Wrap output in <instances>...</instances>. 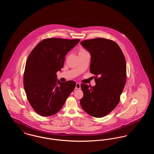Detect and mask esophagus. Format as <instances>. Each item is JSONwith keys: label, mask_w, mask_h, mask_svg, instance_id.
<instances>
[{"label": "esophagus", "mask_w": 154, "mask_h": 154, "mask_svg": "<svg viewBox=\"0 0 154 154\" xmlns=\"http://www.w3.org/2000/svg\"><path fill=\"white\" fill-rule=\"evenodd\" d=\"M81 84L79 82H77L75 84V89H80Z\"/></svg>", "instance_id": "obj_1"}]
</instances>
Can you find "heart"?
<instances>
[{
    "mask_svg": "<svg viewBox=\"0 0 154 154\" xmlns=\"http://www.w3.org/2000/svg\"><path fill=\"white\" fill-rule=\"evenodd\" d=\"M84 51H85V50H81L80 52H84Z\"/></svg>",
    "mask_w": 154,
    "mask_h": 154,
    "instance_id": "1",
    "label": "heart"
}]
</instances>
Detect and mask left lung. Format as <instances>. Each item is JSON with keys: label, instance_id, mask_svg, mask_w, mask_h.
<instances>
[{"label": "left lung", "instance_id": "8db88e82", "mask_svg": "<svg viewBox=\"0 0 154 154\" xmlns=\"http://www.w3.org/2000/svg\"><path fill=\"white\" fill-rule=\"evenodd\" d=\"M81 45L91 54L90 72L96 75L94 87L82 84V108L96 118L106 116L114 110L126 80L124 55L116 42L103 38L82 41Z\"/></svg>", "mask_w": 154, "mask_h": 154}]
</instances>
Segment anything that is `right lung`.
<instances>
[{
    "instance_id": "right-lung-1",
    "label": "right lung",
    "mask_w": 154,
    "mask_h": 154,
    "mask_svg": "<svg viewBox=\"0 0 154 154\" xmlns=\"http://www.w3.org/2000/svg\"><path fill=\"white\" fill-rule=\"evenodd\" d=\"M80 41L46 38L30 52L25 68L23 86L31 106L39 115L47 117L58 112L75 87L74 81L58 80L56 73L61 71L67 53Z\"/></svg>"
}]
</instances>
